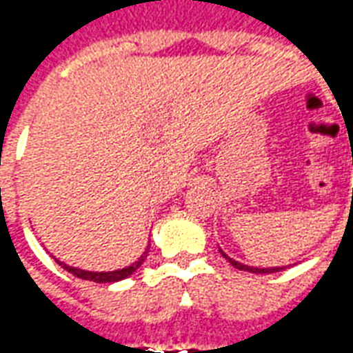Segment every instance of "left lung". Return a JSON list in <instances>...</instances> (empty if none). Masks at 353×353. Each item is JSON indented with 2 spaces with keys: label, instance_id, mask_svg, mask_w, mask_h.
Here are the masks:
<instances>
[{
  "label": "left lung",
  "instance_id": "obj_1",
  "mask_svg": "<svg viewBox=\"0 0 353 353\" xmlns=\"http://www.w3.org/2000/svg\"><path fill=\"white\" fill-rule=\"evenodd\" d=\"M221 252V250H219ZM221 255L225 257V259H229V263L234 268H238V270H245V272H253V274H270V272H280V270H283V268H255V266H248V265H242V263H238V261L230 259L229 255H225V253L221 252Z\"/></svg>",
  "mask_w": 353,
  "mask_h": 353
}]
</instances>
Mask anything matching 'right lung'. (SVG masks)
Returning <instances> with one entry per match:
<instances>
[{"instance_id": "obj_1", "label": "right lung", "mask_w": 353, "mask_h": 353, "mask_svg": "<svg viewBox=\"0 0 353 353\" xmlns=\"http://www.w3.org/2000/svg\"><path fill=\"white\" fill-rule=\"evenodd\" d=\"M147 253H149V250H147V252L143 253L136 263H132L130 266H126V268H123V270H115V272H87V270H81V268H73V266L64 265V263H60V261H58V265H62L64 270H68V272L73 274V276H77V278H81V280H90V281H96V283H108V281L124 280V278H128L130 274L136 272L139 266L143 265Z\"/></svg>"}]
</instances>
